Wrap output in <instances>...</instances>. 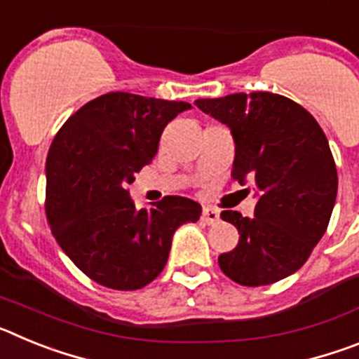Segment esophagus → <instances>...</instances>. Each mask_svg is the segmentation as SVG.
<instances>
[{"mask_svg": "<svg viewBox=\"0 0 359 359\" xmlns=\"http://www.w3.org/2000/svg\"><path fill=\"white\" fill-rule=\"evenodd\" d=\"M203 223L207 224H215L219 221V212L214 210V208H203V214H201Z\"/></svg>", "mask_w": 359, "mask_h": 359, "instance_id": "34e87169", "label": "esophagus"}]
</instances>
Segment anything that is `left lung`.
Instances as JSON below:
<instances>
[{"label": "left lung", "instance_id": "obj_1", "mask_svg": "<svg viewBox=\"0 0 359 359\" xmlns=\"http://www.w3.org/2000/svg\"><path fill=\"white\" fill-rule=\"evenodd\" d=\"M196 106L230 129L231 176L257 198L253 217L221 212L241 236L219 255L223 273L250 287L290 277L309 259L334 208L338 174L322 128L302 106L268 91L198 98Z\"/></svg>", "mask_w": 359, "mask_h": 359}]
</instances>
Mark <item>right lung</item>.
<instances>
[{
	"instance_id": "right-lung-1",
	"label": "right lung",
	"mask_w": 359,
	"mask_h": 359,
	"mask_svg": "<svg viewBox=\"0 0 359 359\" xmlns=\"http://www.w3.org/2000/svg\"><path fill=\"white\" fill-rule=\"evenodd\" d=\"M189 102L113 91L84 104L46 158V215L72 262L111 290L147 286L167 264L172 236L201 205L167 196L138 208L128 185L156 156L165 126Z\"/></svg>"
}]
</instances>
